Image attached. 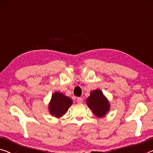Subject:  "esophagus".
Here are the masks:
<instances>
[{
    "instance_id": "obj_1",
    "label": "esophagus",
    "mask_w": 153,
    "mask_h": 153,
    "mask_svg": "<svg viewBox=\"0 0 153 153\" xmlns=\"http://www.w3.org/2000/svg\"><path fill=\"white\" fill-rule=\"evenodd\" d=\"M77 104H82L83 102V99L82 97H77Z\"/></svg>"
}]
</instances>
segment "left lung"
Masks as SVG:
<instances>
[{"instance_id":"8db88e82","label":"left lung","mask_w":153,"mask_h":153,"mask_svg":"<svg viewBox=\"0 0 153 153\" xmlns=\"http://www.w3.org/2000/svg\"><path fill=\"white\" fill-rule=\"evenodd\" d=\"M86 103L93 113L98 117H104L110 108L108 100L104 96L102 91L98 89L91 93L90 96L86 100Z\"/></svg>"}]
</instances>
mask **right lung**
Returning <instances> with one entry per match:
<instances>
[{"label":"right lung","instance_id":"obj_1","mask_svg":"<svg viewBox=\"0 0 153 153\" xmlns=\"http://www.w3.org/2000/svg\"><path fill=\"white\" fill-rule=\"evenodd\" d=\"M72 104V100L62 93L56 92L52 95L49 104L50 113L56 117L62 116Z\"/></svg>","mask_w":153,"mask_h":153}]
</instances>
